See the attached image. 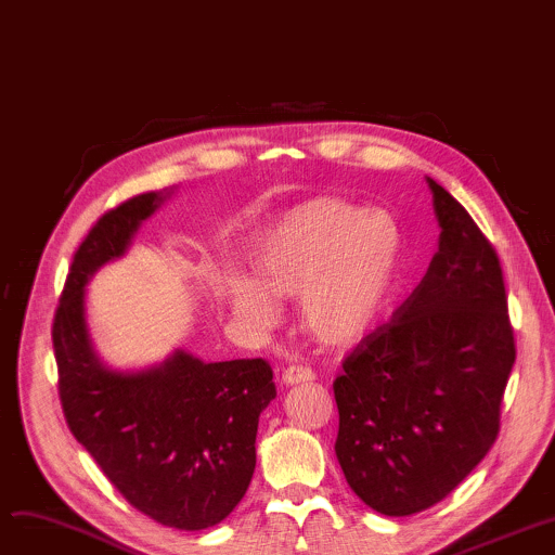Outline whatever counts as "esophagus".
Returning <instances> with one entry per match:
<instances>
[{"label": "esophagus", "mask_w": 555, "mask_h": 555, "mask_svg": "<svg viewBox=\"0 0 555 555\" xmlns=\"http://www.w3.org/2000/svg\"><path fill=\"white\" fill-rule=\"evenodd\" d=\"M283 385L293 387V385H304V383H312L314 380V371L308 366H287L281 375Z\"/></svg>", "instance_id": "esophagus-1"}]
</instances>
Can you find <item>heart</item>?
Masks as SVG:
<instances>
[{"label":"heart","instance_id":"obj_1","mask_svg":"<svg viewBox=\"0 0 555 555\" xmlns=\"http://www.w3.org/2000/svg\"><path fill=\"white\" fill-rule=\"evenodd\" d=\"M400 229L385 211L317 197L262 229L249 247L254 276L236 272L224 295L249 328L276 322L274 297H299L306 328L331 346L369 335L391 306Z\"/></svg>","mask_w":555,"mask_h":555}]
</instances>
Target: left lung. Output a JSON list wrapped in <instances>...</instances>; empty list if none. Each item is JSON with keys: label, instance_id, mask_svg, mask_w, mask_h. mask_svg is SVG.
Instances as JSON below:
<instances>
[{"label": "left lung", "instance_id": "1", "mask_svg": "<svg viewBox=\"0 0 555 555\" xmlns=\"http://www.w3.org/2000/svg\"><path fill=\"white\" fill-rule=\"evenodd\" d=\"M427 186L439 251L333 385L344 477L389 517L439 504L477 468L498 439L515 364L500 258L441 184L427 178Z\"/></svg>", "mask_w": 555, "mask_h": 555}]
</instances>
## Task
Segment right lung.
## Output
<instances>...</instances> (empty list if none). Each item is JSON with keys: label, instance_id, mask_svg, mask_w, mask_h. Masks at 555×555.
Returning a JSON list of instances; mask_svg holds the SVG:
<instances>
[{"label": "right lung", "instance_id": "right-lung-1", "mask_svg": "<svg viewBox=\"0 0 555 555\" xmlns=\"http://www.w3.org/2000/svg\"><path fill=\"white\" fill-rule=\"evenodd\" d=\"M175 191L137 195L87 233L53 319L61 400L76 441L141 513L202 531L238 506L256 468L258 416L276 398L266 360L204 362L175 351L143 369H114L87 324V283L132 247Z\"/></svg>", "mask_w": 555, "mask_h": 555}]
</instances>
